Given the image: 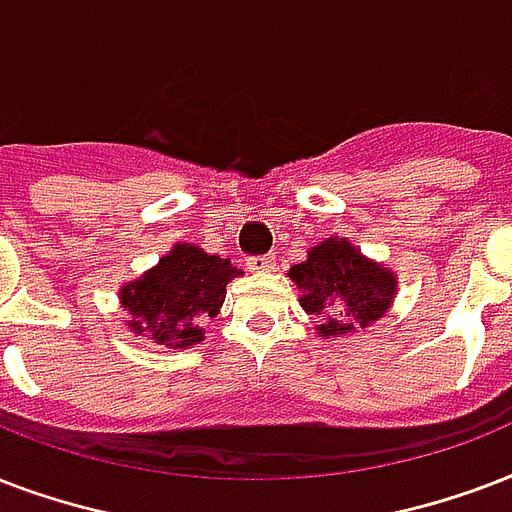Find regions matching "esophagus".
I'll use <instances>...</instances> for the list:
<instances>
[{
	"mask_svg": "<svg viewBox=\"0 0 512 512\" xmlns=\"http://www.w3.org/2000/svg\"><path fill=\"white\" fill-rule=\"evenodd\" d=\"M248 272H256V275H264V272H272L275 269V256H251L245 261Z\"/></svg>",
	"mask_w": 512,
	"mask_h": 512,
	"instance_id": "34e87169",
	"label": "esophagus"
}]
</instances>
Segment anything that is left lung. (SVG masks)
<instances>
[{"instance_id":"1","label":"left lung","mask_w":512,"mask_h":512,"mask_svg":"<svg viewBox=\"0 0 512 512\" xmlns=\"http://www.w3.org/2000/svg\"><path fill=\"white\" fill-rule=\"evenodd\" d=\"M288 277L299 288L304 312L320 318L315 331L323 339L374 326L398 293V275L387 264L363 256L358 245L339 235L312 245L307 259L288 269Z\"/></svg>"}]
</instances>
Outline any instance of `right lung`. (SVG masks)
Wrapping results in <instances>:
<instances>
[{"instance_id": "right-lung-1", "label": "right lung", "mask_w": 512, "mask_h": 512, "mask_svg": "<svg viewBox=\"0 0 512 512\" xmlns=\"http://www.w3.org/2000/svg\"><path fill=\"white\" fill-rule=\"evenodd\" d=\"M243 272L229 259L176 243L144 275L120 288L130 334L146 336L168 350H186L205 339V323L227 299V283Z\"/></svg>"}]
</instances>
